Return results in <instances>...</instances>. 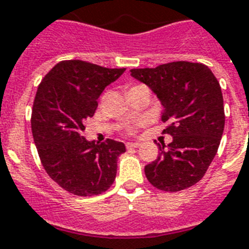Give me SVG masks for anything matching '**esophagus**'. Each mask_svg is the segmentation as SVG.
I'll use <instances>...</instances> for the list:
<instances>
[{"label": "esophagus", "instance_id": "esophagus-1", "mask_svg": "<svg viewBox=\"0 0 249 249\" xmlns=\"http://www.w3.org/2000/svg\"><path fill=\"white\" fill-rule=\"evenodd\" d=\"M139 145H141V143H139V142H129V143H126V148H128V149L138 148Z\"/></svg>", "mask_w": 249, "mask_h": 249}]
</instances>
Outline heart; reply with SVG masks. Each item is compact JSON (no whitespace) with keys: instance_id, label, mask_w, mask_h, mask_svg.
I'll return each mask as SVG.
<instances>
[{"instance_id":"obj_1","label":"heart","mask_w":249,"mask_h":249,"mask_svg":"<svg viewBox=\"0 0 249 249\" xmlns=\"http://www.w3.org/2000/svg\"><path fill=\"white\" fill-rule=\"evenodd\" d=\"M134 130H135V128H130V129H129V131H130V133H134Z\"/></svg>"}]
</instances>
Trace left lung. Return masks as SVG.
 <instances>
[{"mask_svg": "<svg viewBox=\"0 0 249 249\" xmlns=\"http://www.w3.org/2000/svg\"><path fill=\"white\" fill-rule=\"evenodd\" d=\"M130 75L148 86L163 107L173 142L160 145L153 162L145 165L148 181L160 191L179 192L201 180L223 137L225 114L221 87L209 66L175 61L157 68L131 69Z\"/></svg>", "mask_w": 249, "mask_h": 249, "instance_id": "1", "label": "left lung"}]
</instances>
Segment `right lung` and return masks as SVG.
<instances>
[{"mask_svg":"<svg viewBox=\"0 0 249 249\" xmlns=\"http://www.w3.org/2000/svg\"><path fill=\"white\" fill-rule=\"evenodd\" d=\"M125 69L65 60L42 79L32 110V133L40 162L52 180L75 196H97L112 185L125 144L83 137L98 97Z\"/></svg>","mask_w":249,"mask_h":249,"instance_id":"right-lung-1","label":"right lung"}]
</instances>
